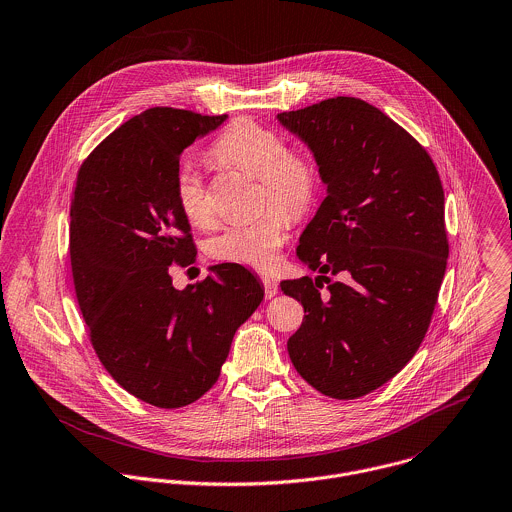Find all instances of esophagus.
<instances>
[{"instance_id":"obj_1","label":"esophagus","mask_w":512,"mask_h":512,"mask_svg":"<svg viewBox=\"0 0 512 512\" xmlns=\"http://www.w3.org/2000/svg\"><path fill=\"white\" fill-rule=\"evenodd\" d=\"M262 284H264V294L266 298H274L278 294V284L274 278L270 276H262Z\"/></svg>"}]
</instances>
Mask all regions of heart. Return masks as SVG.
<instances>
[{"label": "heart", "instance_id": "1", "mask_svg": "<svg viewBox=\"0 0 512 512\" xmlns=\"http://www.w3.org/2000/svg\"><path fill=\"white\" fill-rule=\"evenodd\" d=\"M210 159L226 169L250 172L260 180V216L226 226L208 244L210 256L252 268H270L290 230V216L302 218L318 198L320 171L302 149H292L276 129L250 117L234 119L210 147ZM174 198L196 228L214 224V204L202 174L182 165L174 176Z\"/></svg>", "mask_w": 512, "mask_h": 512}]
</instances>
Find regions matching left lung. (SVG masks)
<instances>
[{
	"label": "left lung",
	"instance_id": "left-lung-1",
	"mask_svg": "<svg viewBox=\"0 0 512 512\" xmlns=\"http://www.w3.org/2000/svg\"><path fill=\"white\" fill-rule=\"evenodd\" d=\"M278 121L310 147L328 184L298 246L322 276L280 282L306 314L288 353L314 389L357 399L409 363L431 324L449 256L441 178L403 127L361 99H326Z\"/></svg>",
	"mask_w": 512,
	"mask_h": 512
}]
</instances>
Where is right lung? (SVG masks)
Returning a JSON list of instances; mask_svg holds the SVG:
<instances>
[{"label": "right lung", "mask_w": 512, "mask_h": 512, "mask_svg": "<svg viewBox=\"0 0 512 512\" xmlns=\"http://www.w3.org/2000/svg\"><path fill=\"white\" fill-rule=\"evenodd\" d=\"M226 117L143 111L83 161L71 198V272L93 349L123 389L163 409L216 383L236 330L264 298L240 264L212 266L184 290L169 272L196 260L174 198L180 155Z\"/></svg>", "instance_id": "obj_1"}]
</instances>
